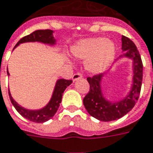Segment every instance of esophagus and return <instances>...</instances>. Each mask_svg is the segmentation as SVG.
<instances>
[{
    "label": "esophagus",
    "instance_id": "obj_1",
    "mask_svg": "<svg viewBox=\"0 0 153 153\" xmlns=\"http://www.w3.org/2000/svg\"><path fill=\"white\" fill-rule=\"evenodd\" d=\"M83 78V75L79 74V73H77V74H74L72 77V79L73 81L74 82V81L78 80V79H82Z\"/></svg>",
    "mask_w": 153,
    "mask_h": 153
}]
</instances>
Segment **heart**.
<instances>
[{
	"label": "heart",
	"mask_w": 153,
	"mask_h": 153,
	"mask_svg": "<svg viewBox=\"0 0 153 153\" xmlns=\"http://www.w3.org/2000/svg\"><path fill=\"white\" fill-rule=\"evenodd\" d=\"M70 52L74 59H86V69L97 74L105 71L111 64L116 47L114 42L105 37H90L77 42L71 47Z\"/></svg>",
	"instance_id": "obj_1"
}]
</instances>
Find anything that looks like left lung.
<instances>
[{
	"mask_svg": "<svg viewBox=\"0 0 153 153\" xmlns=\"http://www.w3.org/2000/svg\"><path fill=\"white\" fill-rule=\"evenodd\" d=\"M121 49L123 53L118 59L125 58L132 60V84L124 98L111 101L104 96L101 82L107 73L87 78L90 92L84 98L83 103L90 116L101 121L118 120L126 115L136 105L141 92L143 66L140 53L133 42L125 36L121 37Z\"/></svg>",
	"mask_w": 153,
	"mask_h": 153,
	"instance_id": "left-lung-1",
	"label": "left lung"
}]
</instances>
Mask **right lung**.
Returning a JSON list of instances; mask_svg holds the SVG:
<instances>
[{"label": "right lung", "instance_id": "add662e5", "mask_svg": "<svg viewBox=\"0 0 153 153\" xmlns=\"http://www.w3.org/2000/svg\"><path fill=\"white\" fill-rule=\"evenodd\" d=\"M35 42L48 44L49 46H54L56 44V39L53 37V31L49 30V29L34 31L31 34L20 39L19 42L16 44L15 48L13 49H15L16 47L19 46L21 43ZM7 75H10L8 69H7ZM72 83V80H67V79H58L56 81L54 90L52 94L50 100L48 101V103L45 106H43L41 109H37V110H29V109H27V108H24L23 106L20 105L19 104L12 98L10 90H9V96H10V100H11V102L12 103L13 106L15 107L16 110L17 111V112L21 116H23L24 118L27 119L28 120L33 121V122L43 123L53 117L55 113L59 109L60 103L62 101V97H63L64 90H66V88L71 85Z\"/></svg>", "mask_w": 153, "mask_h": 153}]
</instances>
